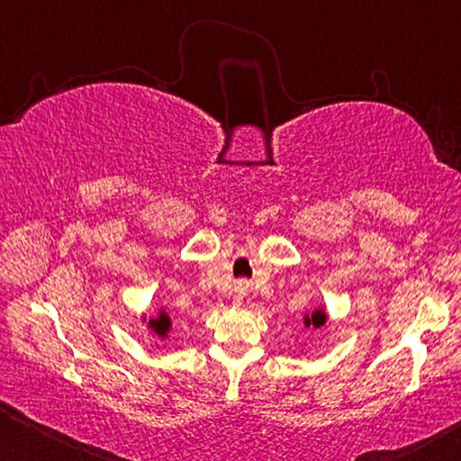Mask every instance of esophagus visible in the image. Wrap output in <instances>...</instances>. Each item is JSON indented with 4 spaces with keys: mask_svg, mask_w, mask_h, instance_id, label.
<instances>
[{
    "mask_svg": "<svg viewBox=\"0 0 461 461\" xmlns=\"http://www.w3.org/2000/svg\"><path fill=\"white\" fill-rule=\"evenodd\" d=\"M246 294H248V285L246 283H240L236 286V291H233V301H236L238 305H241V301L246 299Z\"/></svg>",
    "mask_w": 461,
    "mask_h": 461,
    "instance_id": "obj_1",
    "label": "esophagus"
}]
</instances>
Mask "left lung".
Returning <instances> with one entry per match:
<instances>
[{
  "label": "left lung",
  "mask_w": 461,
  "mask_h": 461,
  "mask_svg": "<svg viewBox=\"0 0 461 461\" xmlns=\"http://www.w3.org/2000/svg\"><path fill=\"white\" fill-rule=\"evenodd\" d=\"M305 323H307V327H309V325H313V327H321V325L325 323V313H323L321 309H317L313 315L305 319Z\"/></svg>",
  "instance_id": "8db88e82"
}]
</instances>
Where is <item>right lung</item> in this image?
<instances>
[{
    "instance_id": "obj_1",
    "label": "right lung",
    "mask_w": 461,
    "mask_h": 461,
    "mask_svg": "<svg viewBox=\"0 0 461 461\" xmlns=\"http://www.w3.org/2000/svg\"><path fill=\"white\" fill-rule=\"evenodd\" d=\"M150 325L154 327V331L156 333H160V335H165L167 331H168V327H170V321H168V317L162 313L158 319H152L150 321Z\"/></svg>"
}]
</instances>
